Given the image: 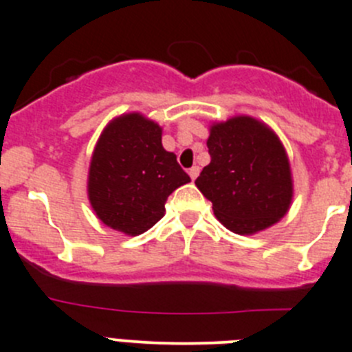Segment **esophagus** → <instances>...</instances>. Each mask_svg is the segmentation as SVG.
<instances>
[{"label": "esophagus", "mask_w": 352, "mask_h": 352, "mask_svg": "<svg viewBox=\"0 0 352 352\" xmlns=\"http://www.w3.org/2000/svg\"><path fill=\"white\" fill-rule=\"evenodd\" d=\"M199 175V168L198 166H192V168H189V177H191L192 180H196V177Z\"/></svg>", "instance_id": "1"}]
</instances>
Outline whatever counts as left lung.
I'll list each match as a JSON object with an SVG mask.
<instances>
[{"mask_svg": "<svg viewBox=\"0 0 352 352\" xmlns=\"http://www.w3.org/2000/svg\"><path fill=\"white\" fill-rule=\"evenodd\" d=\"M206 146L212 160L196 186L229 231L254 234L288 212L294 196L290 163L267 124L250 116L215 123Z\"/></svg>", "mask_w": 352, "mask_h": 352, "instance_id": "8db88e82", "label": "left lung"}]
</instances>
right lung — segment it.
Wrapping results in <instances>:
<instances>
[{
    "label": "right lung",
    "mask_w": 352,
    "mask_h": 352,
    "mask_svg": "<svg viewBox=\"0 0 352 352\" xmlns=\"http://www.w3.org/2000/svg\"><path fill=\"white\" fill-rule=\"evenodd\" d=\"M191 182L177 156L161 144V126L139 113L111 121L95 146L88 199L111 229L139 236L165 215L177 187Z\"/></svg>",
    "instance_id": "right-lung-1"
}]
</instances>
